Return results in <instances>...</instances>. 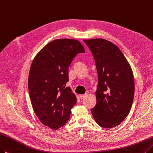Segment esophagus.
Here are the masks:
<instances>
[{"instance_id": "34e87169", "label": "esophagus", "mask_w": 153, "mask_h": 153, "mask_svg": "<svg viewBox=\"0 0 153 153\" xmlns=\"http://www.w3.org/2000/svg\"><path fill=\"white\" fill-rule=\"evenodd\" d=\"M86 96H87V94H84V95H80V97H80V99L81 100H82V99H83L84 98H85V97H86Z\"/></svg>"}]
</instances>
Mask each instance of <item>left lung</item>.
I'll use <instances>...</instances> for the list:
<instances>
[{"instance_id":"obj_1","label":"left lung","mask_w":153,"mask_h":153,"mask_svg":"<svg viewBox=\"0 0 153 153\" xmlns=\"http://www.w3.org/2000/svg\"><path fill=\"white\" fill-rule=\"evenodd\" d=\"M94 58L99 75L97 103L90 111L97 124L111 129L129 114L134 95L131 67L119 48L102 38L83 39Z\"/></svg>"}]
</instances>
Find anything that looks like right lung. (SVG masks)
<instances>
[{
	"instance_id": "1",
	"label": "right lung",
	"mask_w": 153,
	"mask_h": 153,
	"mask_svg": "<svg viewBox=\"0 0 153 153\" xmlns=\"http://www.w3.org/2000/svg\"><path fill=\"white\" fill-rule=\"evenodd\" d=\"M79 53H85L81 42L58 39L49 42L36 55L30 65L28 90L34 111L41 123L53 130L69 120L76 103L68 82V67Z\"/></svg>"
}]
</instances>
